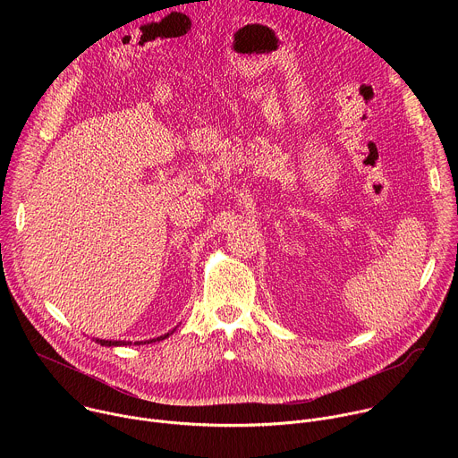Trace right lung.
Returning <instances> with one entry per match:
<instances>
[{"label":"right lung","instance_id":"right-lung-1","mask_svg":"<svg viewBox=\"0 0 458 458\" xmlns=\"http://www.w3.org/2000/svg\"><path fill=\"white\" fill-rule=\"evenodd\" d=\"M168 337V334L166 335H163V337H157V341H163V339H166ZM98 343L101 344V346H126L128 343H124V341H99L98 339ZM148 343H156V339H152V341H148ZM132 344V343H130ZM136 344H143V343H136Z\"/></svg>","mask_w":458,"mask_h":458}]
</instances>
